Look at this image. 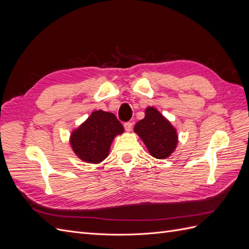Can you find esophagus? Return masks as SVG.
<instances>
[{"mask_svg":"<svg viewBox=\"0 0 249 249\" xmlns=\"http://www.w3.org/2000/svg\"><path fill=\"white\" fill-rule=\"evenodd\" d=\"M124 130H125L126 132H131V131H132V127H133V124H132V123L127 122V123H124Z\"/></svg>","mask_w":249,"mask_h":249,"instance_id":"1","label":"esophagus"}]
</instances>
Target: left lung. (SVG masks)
Here are the masks:
<instances>
[{"label": "left lung", "mask_w": 249, "mask_h": 249, "mask_svg": "<svg viewBox=\"0 0 249 249\" xmlns=\"http://www.w3.org/2000/svg\"><path fill=\"white\" fill-rule=\"evenodd\" d=\"M134 132L157 159H167L178 145L177 130L154 107L146 108L145 117L135 124Z\"/></svg>", "instance_id": "8db88e82"}]
</instances>
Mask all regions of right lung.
Here are the masks:
<instances>
[{
  "mask_svg": "<svg viewBox=\"0 0 249 249\" xmlns=\"http://www.w3.org/2000/svg\"><path fill=\"white\" fill-rule=\"evenodd\" d=\"M124 131L123 124L113 113L96 110L72 131L71 145L81 160L97 164L108 157L113 139Z\"/></svg>",
  "mask_w": 249,
  "mask_h": 249,
  "instance_id": "obj_1",
  "label": "right lung"
}]
</instances>
